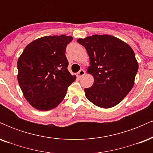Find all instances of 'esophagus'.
Here are the masks:
<instances>
[{
    "mask_svg": "<svg viewBox=\"0 0 153 153\" xmlns=\"http://www.w3.org/2000/svg\"><path fill=\"white\" fill-rule=\"evenodd\" d=\"M85 74V71H84L83 69H80V71L78 73V76L79 77V78H81V77L83 76Z\"/></svg>",
    "mask_w": 153,
    "mask_h": 153,
    "instance_id": "1",
    "label": "esophagus"
}]
</instances>
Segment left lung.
Listing matches in <instances>:
<instances>
[{
	"mask_svg": "<svg viewBox=\"0 0 153 153\" xmlns=\"http://www.w3.org/2000/svg\"><path fill=\"white\" fill-rule=\"evenodd\" d=\"M77 42L85 47L90 57L88 73L94 82L85 88V96L101 108L119 103L134 85L138 63L134 51L127 44L110 35H93Z\"/></svg>",
	"mask_w": 153,
	"mask_h": 153,
	"instance_id": "left-lung-1",
	"label": "left lung"
}]
</instances>
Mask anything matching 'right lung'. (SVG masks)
Segmentation results:
<instances>
[{
    "label": "right lung",
    "instance_id": "add662e5",
    "mask_svg": "<svg viewBox=\"0 0 153 153\" xmlns=\"http://www.w3.org/2000/svg\"><path fill=\"white\" fill-rule=\"evenodd\" d=\"M73 38L47 36L27 45L17 62L19 84L24 97L41 111L55 108L62 102L75 75L68 70L67 45Z\"/></svg>",
    "mask_w": 153,
    "mask_h": 153
}]
</instances>
